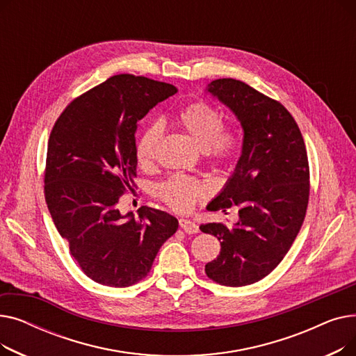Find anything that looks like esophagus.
<instances>
[{"instance_id": "obj_1", "label": "esophagus", "mask_w": 356, "mask_h": 356, "mask_svg": "<svg viewBox=\"0 0 356 356\" xmlns=\"http://www.w3.org/2000/svg\"><path fill=\"white\" fill-rule=\"evenodd\" d=\"M180 228L186 232V234H197L199 232V227L196 225L195 222L189 220V219H180L179 220Z\"/></svg>"}]
</instances>
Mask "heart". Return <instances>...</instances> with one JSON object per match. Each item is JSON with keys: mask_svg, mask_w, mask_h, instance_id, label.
<instances>
[{"mask_svg": "<svg viewBox=\"0 0 356 356\" xmlns=\"http://www.w3.org/2000/svg\"><path fill=\"white\" fill-rule=\"evenodd\" d=\"M179 125L203 149L209 160L228 163L239 148V125L235 120L222 122L220 111L204 101L184 106L177 115ZM163 127L160 122L148 125L136 144L138 164L144 168L152 167L157 159ZM160 199L177 212H188L207 193V186L200 180L175 175L159 186Z\"/></svg>", "mask_w": 356, "mask_h": 356, "instance_id": "1", "label": "heart"}]
</instances>
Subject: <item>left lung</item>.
Listing matches in <instances>:
<instances>
[{"label": "left lung", "instance_id": "left-lung-1", "mask_svg": "<svg viewBox=\"0 0 356 356\" xmlns=\"http://www.w3.org/2000/svg\"><path fill=\"white\" fill-rule=\"evenodd\" d=\"M208 90L234 111L244 144L235 173L208 204L209 211L238 207L239 220L235 227H200L220 241V252L204 273L222 286H248L282 263L303 225L310 193L307 152L283 104L232 78L211 82Z\"/></svg>", "mask_w": 356, "mask_h": 356}]
</instances>
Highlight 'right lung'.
<instances>
[{
    "instance_id": "obj_1",
    "label": "right lung",
    "mask_w": 356,
    "mask_h": 356,
    "mask_svg": "<svg viewBox=\"0 0 356 356\" xmlns=\"http://www.w3.org/2000/svg\"><path fill=\"white\" fill-rule=\"evenodd\" d=\"M176 86L121 73L74 98L47 144L44 197L70 255L93 282L128 287L145 278L175 216L143 207L122 216L121 196L137 176V122Z\"/></svg>"
}]
</instances>
